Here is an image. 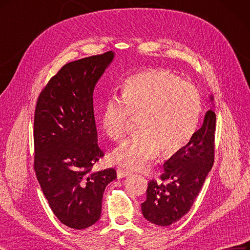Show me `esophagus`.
I'll list each match as a JSON object with an SVG mask.
<instances>
[{"label": "esophagus", "mask_w": 250, "mask_h": 250, "mask_svg": "<svg viewBox=\"0 0 250 250\" xmlns=\"http://www.w3.org/2000/svg\"><path fill=\"white\" fill-rule=\"evenodd\" d=\"M131 173L129 170H126V169H123V168H118L117 169V177L118 179H121V178H124V177H127L130 175Z\"/></svg>", "instance_id": "esophagus-1"}]
</instances>
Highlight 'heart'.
Listing matches in <instances>:
<instances>
[{"mask_svg": "<svg viewBox=\"0 0 250 250\" xmlns=\"http://www.w3.org/2000/svg\"><path fill=\"white\" fill-rule=\"evenodd\" d=\"M120 99L108 98L102 107V129L111 140L127 133L131 117L141 118L139 134L128 137L113 152L126 168L141 169L158 155L170 156L191 141L199 125L202 100L193 84L167 69L134 73L121 83Z\"/></svg>", "mask_w": 250, "mask_h": 250, "instance_id": "obj_1", "label": "heart"}]
</instances>
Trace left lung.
Listing matches in <instances>:
<instances>
[{"instance_id":"1","label":"left lung","mask_w":250,"mask_h":250,"mask_svg":"<svg viewBox=\"0 0 250 250\" xmlns=\"http://www.w3.org/2000/svg\"><path fill=\"white\" fill-rule=\"evenodd\" d=\"M215 124L216 116L210 108L191 141L163 165L160 178L167 183L150 181L147 200L142 204L143 215L148 221L168 227L190 210L213 167Z\"/></svg>"}]
</instances>
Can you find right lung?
Instances as JSON below:
<instances>
[{"label": "right lung", "mask_w": 250, "mask_h": 250, "mask_svg": "<svg viewBox=\"0 0 250 250\" xmlns=\"http://www.w3.org/2000/svg\"><path fill=\"white\" fill-rule=\"evenodd\" d=\"M115 58L114 51L64 65L42 90L34 117V169L50 209L63 225L87 229L101 215L105 187L114 168L93 166L98 147L94 88Z\"/></svg>", "instance_id": "obj_1"}]
</instances>
